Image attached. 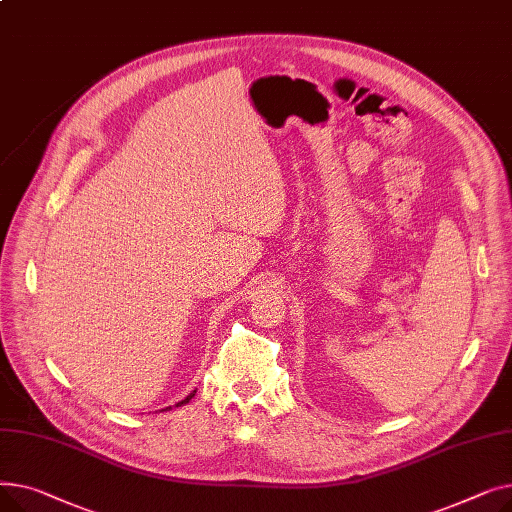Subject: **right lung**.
Instances as JSON below:
<instances>
[{
    "label": "right lung",
    "instance_id": "1",
    "mask_svg": "<svg viewBox=\"0 0 512 512\" xmlns=\"http://www.w3.org/2000/svg\"><path fill=\"white\" fill-rule=\"evenodd\" d=\"M195 392H197V390H193V392H191V394H188V396H186V398H184V400H180V402H178V405H176V407H180V405H186V402H188V400H191V398H193V396H195Z\"/></svg>",
    "mask_w": 512,
    "mask_h": 512
}]
</instances>
